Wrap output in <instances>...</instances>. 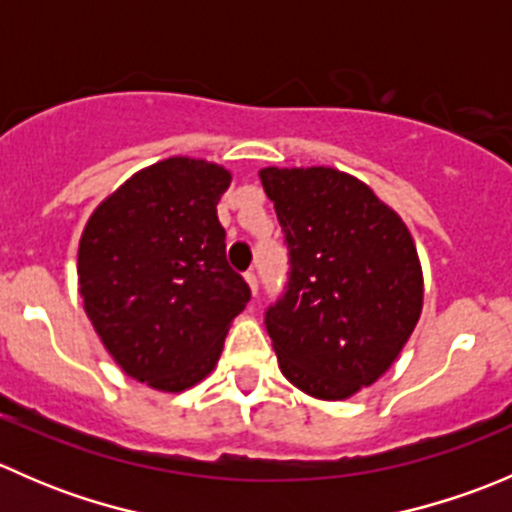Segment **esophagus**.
Wrapping results in <instances>:
<instances>
[{
	"mask_svg": "<svg viewBox=\"0 0 512 512\" xmlns=\"http://www.w3.org/2000/svg\"><path fill=\"white\" fill-rule=\"evenodd\" d=\"M245 280H247V285H250V289H252V294H257V275L255 272H245Z\"/></svg>",
	"mask_w": 512,
	"mask_h": 512,
	"instance_id": "34e87169",
	"label": "esophagus"
}]
</instances>
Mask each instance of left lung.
Masks as SVG:
<instances>
[{
  "label": "left lung",
  "mask_w": 512,
  "mask_h": 512,
  "mask_svg": "<svg viewBox=\"0 0 512 512\" xmlns=\"http://www.w3.org/2000/svg\"><path fill=\"white\" fill-rule=\"evenodd\" d=\"M289 250L287 287L265 312L282 374L314 399L371 386L409 342L423 304L414 237L354 175L262 168Z\"/></svg>",
  "instance_id": "obj_1"
}]
</instances>
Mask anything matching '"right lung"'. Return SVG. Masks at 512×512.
Masks as SVG:
<instances>
[{
	"instance_id": "right-lung-1",
	"label": "right lung",
	"mask_w": 512,
	"mask_h": 512,
	"mask_svg": "<svg viewBox=\"0 0 512 512\" xmlns=\"http://www.w3.org/2000/svg\"><path fill=\"white\" fill-rule=\"evenodd\" d=\"M223 165L175 156L128 178L79 242V292L103 347L133 379L183 391L218 364L250 287L225 257Z\"/></svg>"
}]
</instances>
